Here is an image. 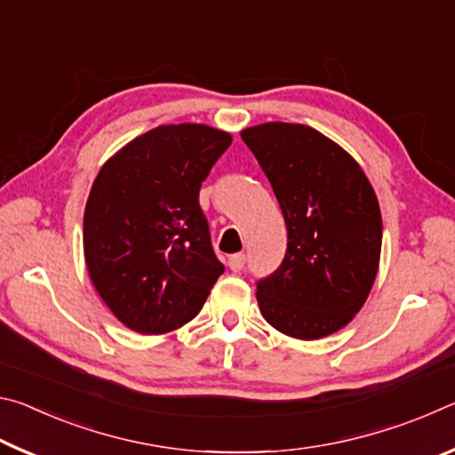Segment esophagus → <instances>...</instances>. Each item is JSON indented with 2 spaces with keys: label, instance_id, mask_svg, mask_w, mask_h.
Listing matches in <instances>:
<instances>
[{
  "label": "esophagus",
  "instance_id": "obj_1",
  "mask_svg": "<svg viewBox=\"0 0 455 455\" xmlns=\"http://www.w3.org/2000/svg\"><path fill=\"white\" fill-rule=\"evenodd\" d=\"M244 260H246V257L243 255V252H236V255L228 257V267H230V271H233V273H241L243 268H244Z\"/></svg>",
  "mask_w": 455,
  "mask_h": 455
}]
</instances>
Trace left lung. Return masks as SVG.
<instances>
[{
	"mask_svg": "<svg viewBox=\"0 0 455 455\" xmlns=\"http://www.w3.org/2000/svg\"><path fill=\"white\" fill-rule=\"evenodd\" d=\"M271 182L287 225V252L257 283L268 325L321 339L355 317L381 255L379 203L365 172L317 130L267 122L241 132Z\"/></svg>",
	"mask_w": 455,
	"mask_h": 455,
	"instance_id": "8db88e82",
	"label": "left lung"
}]
</instances>
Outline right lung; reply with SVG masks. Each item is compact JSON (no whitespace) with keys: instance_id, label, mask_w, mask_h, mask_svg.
I'll list each match as a JSON object with an SVG mask.
<instances>
[{"instance_id":"1","label":"right lung","mask_w":455,"mask_h":455,"mask_svg":"<svg viewBox=\"0 0 455 455\" xmlns=\"http://www.w3.org/2000/svg\"><path fill=\"white\" fill-rule=\"evenodd\" d=\"M230 142L204 124L158 126L98 172L84 212V257L98 295L128 329L182 327L225 273L198 192Z\"/></svg>"}]
</instances>
